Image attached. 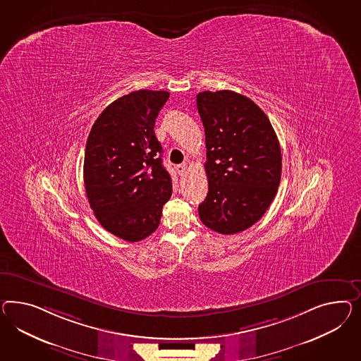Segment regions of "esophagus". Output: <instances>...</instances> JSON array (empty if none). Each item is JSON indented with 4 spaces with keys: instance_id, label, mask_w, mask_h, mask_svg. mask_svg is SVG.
Instances as JSON below:
<instances>
[{
    "instance_id": "34e87169",
    "label": "esophagus",
    "mask_w": 361,
    "mask_h": 361,
    "mask_svg": "<svg viewBox=\"0 0 361 361\" xmlns=\"http://www.w3.org/2000/svg\"><path fill=\"white\" fill-rule=\"evenodd\" d=\"M176 171H177L178 175L184 176L186 173V171H188V166L186 164H178V166H176Z\"/></svg>"
}]
</instances>
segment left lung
<instances>
[{
    "mask_svg": "<svg viewBox=\"0 0 361 361\" xmlns=\"http://www.w3.org/2000/svg\"><path fill=\"white\" fill-rule=\"evenodd\" d=\"M197 109L205 127L209 183L198 214L215 233H242L263 216L277 193L279 139L263 110L233 90L198 93Z\"/></svg>",
    "mask_w": 361,
    "mask_h": 361,
    "instance_id": "1",
    "label": "left lung"
}]
</instances>
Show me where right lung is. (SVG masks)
Here are the masks:
<instances>
[{"instance_id": "obj_1", "label": "right lung", "mask_w": 361, "mask_h": 361, "mask_svg": "<svg viewBox=\"0 0 361 361\" xmlns=\"http://www.w3.org/2000/svg\"><path fill=\"white\" fill-rule=\"evenodd\" d=\"M168 98L166 90L131 92L111 102L89 133L84 157L89 204L101 226L127 242L155 231L172 195L154 131Z\"/></svg>"}]
</instances>
